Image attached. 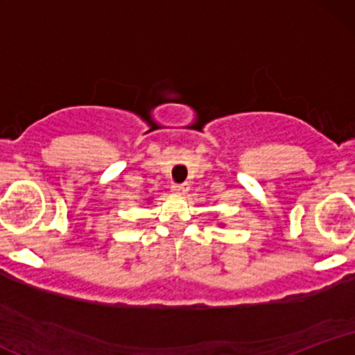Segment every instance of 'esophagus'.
<instances>
[{
  "mask_svg": "<svg viewBox=\"0 0 355 355\" xmlns=\"http://www.w3.org/2000/svg\"><path fill=\"white\" fill-rule=\"evenodd\" d=\"M189 183H173L172 185V191L173 193H177V195H185L187 191H189Z\"/></svg>",
  "mask_w": 355,
  "mask_h": 355,
  "instance_id": "34e87169",
  "label": "esophagus"
}]
</instances>
